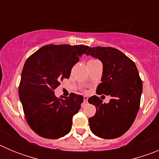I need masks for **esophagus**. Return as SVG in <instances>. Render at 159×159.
<instances>
[{
	"label": "esophagus",
	"instance_id": "obj_1",
	"mask_svg": "<svg viewBox=\"0 0 159 159\" xmlns=\"http://www.w3.org/2000/svg\"><path fill=\"white\" fill-rule=\"evenodd\" d=\"M88 96H84V104L87 103V102H88Z\"/></svg>",
	"mask_w": 159,
	"mask_h": 159
}]
</instances>
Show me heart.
Returning a JSON list of instances; mask_svg holds the SVG:
<instances>
[{
  "label": "heart",
  "instance_id": "heart-1",
  "mask_svg": "<svg viewBox=\"0 0 159 159\" xmlns=\"http://www.w3.org/2000/svg\"><path fill=\"white\" fill-rule=\"evenodd\" d=\"M95 61H98V60H90L88 63H93V62H95Z\"/></svg>",
  "mask_w": 159,
  "mask_h": 159
}]
</instances>
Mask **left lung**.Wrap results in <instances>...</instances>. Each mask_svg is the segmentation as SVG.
<instances>
[{"label": "left lung", "instance_id": "obj_1", "mask_svg": "<svg viewBox=\"0 0 159 159\" xmlns=\"http://www.w3.org/2000/svg\"><path fill=\"white\" fill-rule=\"evenodd\" d=\"M86 55L102 64V83L97 87V94L111 97L108 103H102L96 95L88 99L96 107L95 115L88 120L90 128L102 139L120 137L131 127L139 109L143 82L137 67L126 55L113 48H89Z\"/></svg>", "mask_w": 159, "mask_h": 159}]
</instances>
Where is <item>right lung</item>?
I'll return each mask as SVG.
<instances>
[{"instance_id": "right-lung-1", "label": "right lung", "mask_w": 159, "mask_h": 159, "mask_svg": "<svg viewBox=\"0 0 159 159\" xmlns=\"http://www.w3.org/2000/svg\"><path fill=\"white\" fill-rule=\"evenodd\" d=\"M89 48L86 45L48 44L26 60L21 73L19 97L32 130L46 139L68 134L72 118L81 107L82 95L57 97L54 90L68 79L72 67Z\"/></svg>"}]
</instances>
